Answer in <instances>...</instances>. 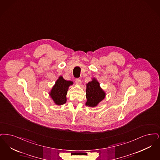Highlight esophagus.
I'll return each instance as SVG.
<instances>
[{
	"label": "esophagus",
	"instance_id": "1",
	"mask_svg": "<svg viewBox=\"0 0 160 160\" xmlns=\"http://www.w3.org/2000/svg\"><path fill=\"white\" fill-rule=\"evenodd\" d=\"M75 82L77 85H81V80L80 79H76Z\"/></svg>",
	"mask_w": 160,
	"mask_h": 160
}]
</instances>
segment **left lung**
<instances>
[{
  "instance_id": "obj_1",
  "label": "left lung",
  "mask_w": 160,
  "mask_h": 160,
  "mask_svg": "<svg viewBox=\"0 0 160 160\" xmlns=\"http://www.w3.org/2000/svg\"><path fill=\"white\" fill-rule=\"evenodd\" d=\"M85 96L87 98L85 105L91 108L98 106L106 97V92L95 78H92V81L86 84Z\"/></svg>"
}]
</instances>
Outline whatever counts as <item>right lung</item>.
Wrapping results in <instances>:
<instances>
[{"instance_id": "obj_1", "label": "right lung", "mask_w": 160, "mask_h": 160, "mask_svg": "<svg viewBox=\"0 0 160 160\" xmlns=\"http://www.w3.org/2000/svg\"><path fill=\"white\" fill-rule=\"evenodd\" d=\"M73 82L71 81L65 80L62 76H60L52 89L49 92V95L56 105H62L66 103V95L69 87Z\"/></svg>"}]
</instances>
